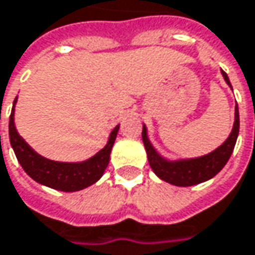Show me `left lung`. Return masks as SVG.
<instances>
[{"mask_svg":"<svg viewBox=\"0 0 255 255\" xmlns=\"http://www.w3.org/2000/svg\"><path fill=\"white\" fill-rule=\"evenodd\" d=\"M222 75L226 80V83L232 88L228 75L223 70H222ZM238 133L239 112L238 106H235V122H234V128H232L229 138L219 148H216L214 151H211L210 154H206L203 157L189 158V160H176V161L166 160L155 151V148L149 142L145 125L142 128V141L145 149H146L148 163H149L152 172L161 180L169 182L176 186H192V185L206 182L208 179L214 177L225 167V164L231 158V154L235 148Z\"/></svg>","mask_w":255,"mask_h":255,"instance_id":"obj_1","label":"left lung"}]
</instances>
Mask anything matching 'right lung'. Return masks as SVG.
<instances>
[{
    "mask_svg": "<svg viewBox=\"0 0 255 255\" xmlns=\"http://www.w3.org/2000/svg\"><path fill=\"white\" fill-rule=\"evenodd\" d=\"M16 103L17 98L13 103V110L10 114V125H8L10 143L14 149V154L20 166L27 175L41 185H45L48 188L58 189L63 192L80 191V189L91 186L97 180H100V177L103 176L109 166L113 143L116 141V136L119 132V125L112 130L107 145L101 151H98L94 157L80 163L54 161V160H48L45 157L39 155L18 135V132L16 130V125H14Z\"/></svg>",
    "mask_w": 255,
    "mask_h": 255,
    "instance_id": "right-lung-1",
    "label": "right lung"
}]
</instances>
